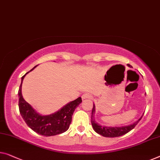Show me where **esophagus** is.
Returning a JSON list of instances; mask_svg holds the SVG:
<instances>
[{"mask_svg": "<svg viewBox=\"0 0 160 160\" xmlns=\"http://www.w3.org/2000/svg\"><path fill=\"white\" fill-rule=\"evenodd\" d=\"M91 98V95H90L89 93H85L82 95V99H87V98Z\"/></svg>", "mask_w": 160, "mask_h": 160, "instance_id": "1", "label": "esophagus"}]
</instances>
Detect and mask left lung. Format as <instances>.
<instances>
[{
    "mask_svg": "<svg viewBox=\"0 0 160 160\" xmlns=\"http://www.w3.org/2000/svg\"><path fill=\"white\" fill-rule=\"evenodd\" d=\"M128 67H132L130 65H128ZM94 114H95V105H93V108L92 109V115H91V123L92 126V128L95 130V132L99 133L100 135L103 136L105 137H120V136L124 135L126 133L129 132L131 130H132L133 128L135 127L139 121L141 120L142 116L140 118L139 120L136 121L132 124L126 126H114V127H109V126H101L98 123L95 122L94 118Z\"/></svg>",
    "mask_w": 160,
    "mask_h": 160,
    "instance_id": "obj_1",
    "label": "left lung"
}]
</instances>
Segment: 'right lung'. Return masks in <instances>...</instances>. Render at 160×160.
I'll return each mask as SVG.
<instances>
[{
    "mask_svg": "<svg viewBox=\"0 0 160 160\" xmlns=\"http://www.w3.org/2000/svg\"><path fill=\"white\" fill-rule=\"evenodd\" d=\"M37 66L30 71L34 70ZM27 73H26V75ZM26 75L21 78V83L18 92L19 111L26 123L34 132L45 137L55 136L65 132L70 127L74 111L76 107L81 103L82 98L79 97L75 101L65 105L60 110L50 115H40L23 99L21 94L22 82Z\"/></svg>",
    "mask_w": 160,
    "mask_h": 160,
    "instance_id": "right-lung-1",
    "label": "right lung"
}]
</instances>
